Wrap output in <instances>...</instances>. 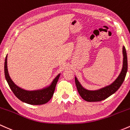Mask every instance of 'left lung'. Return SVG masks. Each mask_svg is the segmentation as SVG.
Instances as JSON below:
<instances>
[{
  "mask_svg": "<svg viewBox=\"0 0 130 130\" xmlns=\"http://www.w3.org/2000/svg\"><path fill=\"white\" fill-rule=\"evenodd\" d=\"M123 67L120 74L112 84L106 86L104 88L98 90H86L81 85L76 77H75V82L78 92L84 100L88 102L101 101L102 100H106L117 91L118 89L120 88V86L123 84L128 70L127 55H126V49L124 46H123Z\"/></svg>",
  "mask_w": 130,
  "mask_h": 130,
  "instance_id": "1",
  "label": "left lung"
}]
</instances>
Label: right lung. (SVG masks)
Instances as JSON below:
<instances>
[{"instance_id":"1","label":"right lung","mask_w":130,"mask_h":130,"mask_svg":"<svg viewBox=\"0 0 130 130\" xmlns=\"http://www.w3.org/2000/svg\"><path fill=\"white\" fill-rule=\"evenodd\" d=\"M4 72L7 83L14 95L21 101L31 105H42L48 102L53 96L56 84L60 76V74H58L50 85L46 88L35 91H27L18 87L11 80L7 69V56L5 60Z\"/></svg>"}]
</instances>
